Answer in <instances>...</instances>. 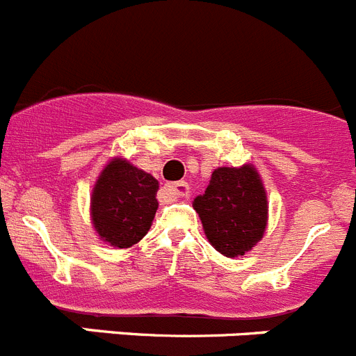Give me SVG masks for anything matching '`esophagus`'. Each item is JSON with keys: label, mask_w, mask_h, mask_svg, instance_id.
Instances as JSON below:
<instances>
[{"label": "esophagus", "mask_w": 356, "mask_h": 356, "mask_svg": "<svg viewBox=\"0 0 356 356\" xmlns=\"http://www.w3.org/2000/svg\"><path fill=\"white\" fill-rule=\"evenodd\" d=\"M166 190L170 191V195L174 197H188L190 195V184L184 181L181 182H172V184H166Z\"/></svg>", "instance_id": "34e87169"}]
</instances>
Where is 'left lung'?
Masks as SVG:
<instances>
[{"label": "left lung", "mask_w": 356, "mask_h": 356, "mask_svg": "<svg viewBox=\"0 0 356 356\" xmlns=\"http://www.w3.org/2000/svg\"><path fill=\"white\" fill-rule=\"evenodd\" d=\"M193 207L209 243L225 257L245 255L264 234L268 202L254 166L214 170Z\"/></svg>", "instance_id": "1"}]
</instances>
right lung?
<instances>
[{"label":"right lung","instance_id":"right-lung-1","mask_svg":"<svg viewBox=\"0 0 356 356\" xmlns=\"http://www.w3.org/2000/svg\"><path fill=\"white\" fill-rule=\"evenodd\" d=\"M159 184L126 159H115L102 170L92 193V222L104 241L117 248L138 243L158 211Z\"/></svg>","mask_w":356,"mask_h":356}]
</instances>
